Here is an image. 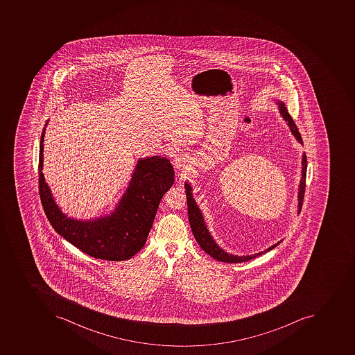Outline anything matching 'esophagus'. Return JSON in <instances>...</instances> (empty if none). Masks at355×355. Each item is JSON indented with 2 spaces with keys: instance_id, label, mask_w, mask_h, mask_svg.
Masks as SVG:
<instances>
[{
  "instance_id": "esophagus-1",
  "label": "esophagus",
  "mask_w": 355,
  "mask_h": 355,
  "mask_svg": "<svg viewBox=\"0 0 355 355\" xmlns=\"http://www.w3.org/2000/svg\"><path fill=\"white\" fill-rule=\"evenodd\" d=\"M187 159L184 154H178L173 159V164L176 168H184L187 164Z\"/></svg>"
}]
</instances>
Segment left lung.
<instances>
[{
    "mask_svg": "<svg viewBox=\"0 0 355 355\" xmlns=\"http://www.w3.org/2000/svg\"><path fill=\"white\" fill-rule=\"evenodd\" d=\"M279 104V113L282 115L285 122L288 123V128H290L292 135L295 137L296 140L299 141L301 144H303L302 141L301 135H300L299 130L296 128L295 123H294L293 119L291 116L290 113L286 109V106L283 102H277ZM306 168L307 161L306 155L303 153L302 157V178L301 182H300L299 187V211L297 213L301 212L302 204H303V198H304L305 193V180H306ZM185 192H187V212H189V220H190L191 230H192L193 235L194 238L198 241V243L200 244L202 249L204 250L205 253L212 257L215 260L220 261V262L225 263H241L248 262V261L255 259V257H260V255L264 254L266 252L270 250H273L275 246L279 245L281 243V241L277 242V244L270 246L266 251L259 252L253 255H246V257H239V255L229 254L227 252L220 249L218 244L215 243V241L213 240L212 236L209 234V230H207L205 222H204L203 216H202L201 211L198 209V204H196V200L193 198L192 196V187L191 185L185 182Z\"/></svg>",
    "mask_w": 355,
    "mask_h": 355,
    "instance_id": "8db88e82",
    "label": "left lung"
}]
</instances>
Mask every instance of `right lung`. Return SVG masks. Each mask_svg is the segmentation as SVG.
I'll return each mask as SVG.
<instances>
[{"instance_id": "obj_1", "label": "right lung", "mask_w": 355, "mask_h": 355, "mask_svg": "<svg viewBox=\"0 0 355 355\" xmlns=\"http://www.w3.org/2000/svg\"><path fill=\"white\" fill-rule=\"evenodd\" d=\"M44 135L45 128L40 141L39 192L51 225L89 257L106 261L131 259L146 244L161 198L173 185L174 168L170 159L159 155L139 159L129 187L111 214L94 220H74L62 212L45 182Z\"/></svg>"}]
</instances>
